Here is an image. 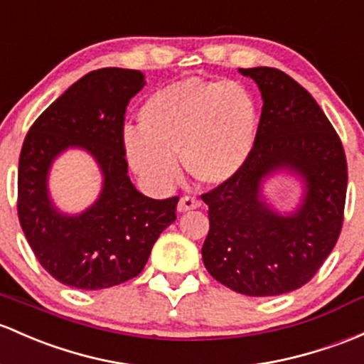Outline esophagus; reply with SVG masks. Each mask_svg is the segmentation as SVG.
<instances>
[{
    "instance_id": "1",
    "label": "esophagus",
    "mask_w": 364,
    "mask_h": 364,
    "mask_svg": "<svg viewBox=\"0 0 364 364\" xmlns=\"http://www.w3.org/2000/svg\"><path fill=\"white\" fill-rule=\"evenodd\" d=\"M200 208V200L193 197H181L178 202V211L179 213H186V211H192V209Z\"/></svg>"
}]
</instances>
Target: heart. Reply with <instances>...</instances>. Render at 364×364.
<instances>
[{
    "instance_id": "b5f03b06",
    "label": "heart",
    "mask_w": 364,
    "mask_h": 364,
    "mask_svg": "<svg viewBox=\"0 0 364 364\" xmlns=\"http://www.w3.org/2000/svg\"><path fill=\"white\" fill-rule=\"evenodd\" d=\"M137 117L141 129L125 131L124 146L153 188L174 183L178 155L197 181L225 185L250 160L259 127L251 92L227 80H179L153 92Z\"/></svg>"
}]
</instances>
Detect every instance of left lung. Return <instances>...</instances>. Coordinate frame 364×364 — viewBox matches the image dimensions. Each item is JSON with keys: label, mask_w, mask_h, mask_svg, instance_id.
<instances>
[{"label": "left lung", "mask_w": 364, "mask_h": 364, "mask_svg": "<svg viewBox=\"0 0 364 364\" xmlns=\"http://www.w3.org/2000/svg\"><path fill=\"white\" fill-rule=\"evenodd\" d=\"M258 85L263 108L242 171L202 195L209 233L202 259L218 282L247 296H275L314 277L338 240L347 192L340 137L314 97L275 68L239 70ZM275 173L294 175L302 195L279 213L262 192Z\"/></svg>", "instance_id": "1"}]
</instances>
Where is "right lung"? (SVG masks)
I'll use <instances>...</instances> for the list:
<instances>
[{"label": "right lung", "instance_id": "1", "mask_svg": "<svg viewBox=\"0 0 364 364\" xmlns=\"http://www.w3.org/2000/svg\"><path fill=\"white\" fill-rule=\"evenodd\" d=\"M144 85L136 70L92 71L38 117L22 144L18 221L41 267L71 288L105 289L139 275L176 220L178 197H146L127 174L124 114ZM68 149L89 152L103 176L98 198L76 215L60 212L48 190L53 162Z\"/></svg>", "mask_w": 364, "mask_h": 364}]
</instances>
